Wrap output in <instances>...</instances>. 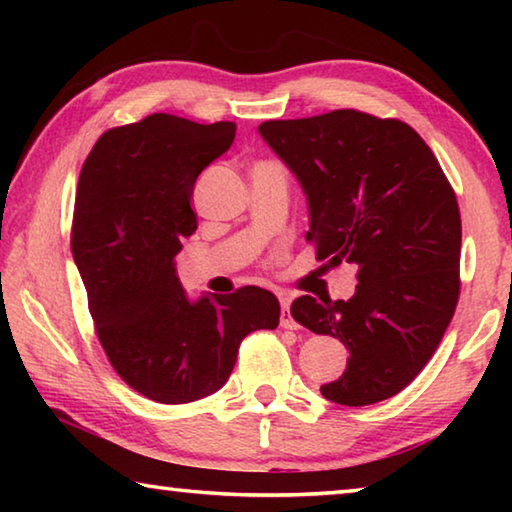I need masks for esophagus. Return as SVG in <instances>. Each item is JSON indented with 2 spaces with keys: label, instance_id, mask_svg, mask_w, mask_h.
<instances>
[{
  "label": "esophagus",
  "instance_id": "esophagus-1",
  "mask_svg": "<svg viewBox=\"0 0 512 512\" xmlns=\"http://www.w3.org/2000/svg\"><path fill=\"white\" fill-rule=\"evenodd\" d=\"M280 305H282V311H280V325H282L284 329H296L298 323H296V320H293V316H291V298L280 296Z\"/></svg>",
  "mask_w": 512,
  "mask_h": 512
}]
</instances>
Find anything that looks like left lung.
I'll list each match as a JSON object with an SVG mask.
<instances>
[{"label":"left lung","instance_id":"1","mask_svg":"<svg viewBox=\"0 0 512 512\" xmlns=\"http://www.w3.org/2000/svg\"><path fill=\"white\" fill-rule=\"evenodd\" d=\"M259 135L296 173L307 241L329 266L357 268L350 300L300 296L291 316L341 339L348 368L320 386L343 406L404 391L436 352L461 293V212L436 155L400 119L332 110L273 119Z\"/></svg>","mask_w":512,"mask_h":512}]
</instances>
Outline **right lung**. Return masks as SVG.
Returning a JSON list of instances; mask_svg holds the SVG:
<instances>
[{"label":"right lung","instance_id":"1","mask_svg":"<svg viewBox=\"0 0 512 512\" xmlns=\"http://www.w3.org/2000/svg\"><path fill=\"white\" fill-rule=\"evenodd\" d=\"M235 133V121L153 112L103 133L81 169L72 255L94 329L117 375L153 402L187 404L219 391L241 341L280 323L271 291L241 287L192 302L176 275L173 259L198 225V173Z\"/></svg>","mask_w":512,"mask_h":512}]
</instances>
